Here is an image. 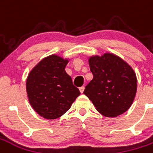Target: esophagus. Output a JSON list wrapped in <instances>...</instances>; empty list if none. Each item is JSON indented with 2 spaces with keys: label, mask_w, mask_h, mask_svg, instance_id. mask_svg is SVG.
I'll use <instances>...</instances> for the list:
<instances>
[{
  "label": "esophagus",
  "mask_w": 153,
  "mask_h": 153,
  "mask_svg": "<svg viewBox=\"0 0 153 153\" xmlns=\"http://www.w3.org/2000/svg\"><path fill=\"white\" fill-rule=\"evenodd\" d=\"M79 91H80V93H83V91H84V87H80V88H79Z\"/></svg>",
  "instance_id": "34e87169"
}]
</instances>
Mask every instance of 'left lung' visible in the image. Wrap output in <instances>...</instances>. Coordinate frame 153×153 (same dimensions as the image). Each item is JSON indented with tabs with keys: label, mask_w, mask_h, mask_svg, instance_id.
Segmentation results:
<instances>
[{
	"label": "left lung",
	"mask_w": 153,
	"mask_h": 153,
	"mask_svg": "<svg viewBox=\"0 0 153 153\" xmlns=\"http://www.w3.org/2000/svg\"><path fill=\"white\" fill-rule=\"evenodd\" d=\"M93 79L83 93L106 117H115L127 111L137 92V77L126 61L112 53L88 58Z\"/></svg>",
	"instance_id": "left-lung-1"
}]
</instances>
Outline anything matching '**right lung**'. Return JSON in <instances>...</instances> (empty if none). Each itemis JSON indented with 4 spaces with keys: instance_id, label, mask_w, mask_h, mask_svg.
<instances>
[{
    "instance_id": "add662e5",
    "label": "right lung",
    "mask_w": 153,
    "mask_h": 153,
    "mask_svg": "<svg viewBox=\"0 0 153 153\" xmlns=\"http://www.w3.org/2000/svg\"><path fill=\"white\" fill-rule=\"evenodd\" d=\"M70 59L51 55L40 60L26 80L28 102L38 115L47 120L60 117L80 95L65 68Z\"/></svg>"
}]
</instances>
